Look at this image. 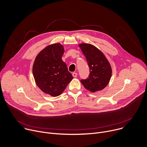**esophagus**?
I'll return each instance as SVG.
<instances>
[{"mask_svg":"<svg viewBox=\"0 0 147 147\" xmlns=\"http://www.w3.org/2000/svg\"><path fill=\"white\" fill-rule=\"evenodd\" d=\"M72 75H73V76L74 77H77V73L74 72V73H73Z\"/></svg>","mask_w":147,"mask_h":147,"instance_id":"esophagus-1","label":"esophagus"}]
</instances>
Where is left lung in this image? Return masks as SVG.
<instances>
[{"mask_svg": "<svg viewBox=\"0 0 147 147\" xmlns=\"http://www.w3.org/2000/svg\"><path fill=\"white\" fill-rule=\"evenodd\" d=\"M86 56L90 68L88 78L81 80L84 87L92 92L103 90L112 76L109 63L103 53L95 47L88 44L79 45Z\"/></svg>", "mask_w": 147, "mask_h": 147, "instance_id": "left-lung-1", "label": "left lung"}]
</instances>
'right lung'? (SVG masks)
<instances>
[{
  "label": "right lung",
  "mask_w": 147,
  "mask_h": 147,
  "mask_svg": "<svg viewBox=\"0 0 147 147\" xmlns=\"http://www.w3.org/2000/svg\"><path fill=\"white\" fill-rule=\"evenodd\" d=\"M65 51L60 44L48 46L36 57L32 67L38 87L53 96L60 95L73 78L61 57Z\"/></svg>",
  "instance_id": "obj_1"
}]
</instances>
